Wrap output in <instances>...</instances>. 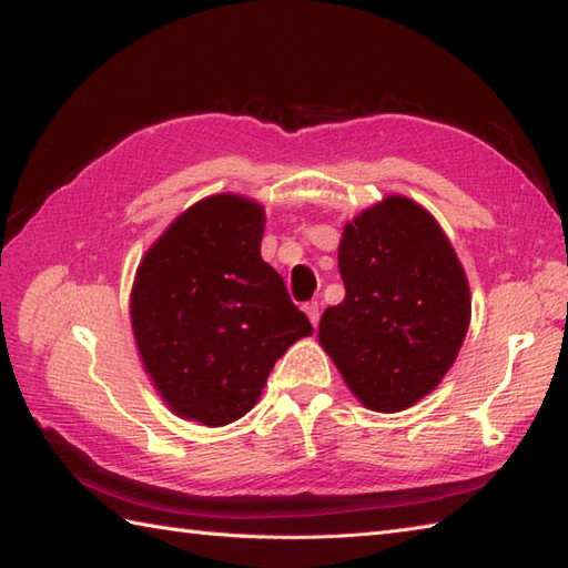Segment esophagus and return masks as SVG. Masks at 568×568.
<instances>
[{
	"label": "esophagus",
	"instance_id": "1",
	"mask_svg": "<svg viewBox=\"0 0 568 568\" xmlns=\"http://www.w3.org/2000/svg\"><path fill=\"white\" fill-rule=\"evenodd\" d=\"M305 312H307V317L312 322V327H317V324H320V303H307Z\"/></svg>",
	"mask_w": 568,
	"mask_h": 568
}]
</instances>
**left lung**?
Segmentation results:
<instances>
[{
    "label": "left lung",
    "instance_id": "8db88e82",
    "mask_svg": "<svg viewBox=\"0 0 568 568\" xmlns=\"http://www.w3.org/2000/svg\"><path fill=\"white\" fill-rule=\"evenodd\" d=\"M342 305L320 320V344L361 403L397 413L437 388L458 356L470 293L437 220L388 195L346 222L339 244Z\"/></svg>",
    "mask_w": 568,
    "mask_h": 568
}]
</instances>
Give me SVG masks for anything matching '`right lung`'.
<instances>
[{
    "label": "right lung",
    "instance_id": "right-lung-1",
    "mask_svg": "<svg viewBox=\"0 0 568 568\" xmlns=\"http://www.w3.org/2000/svg\"><path fill=\"white\" fill-rule=\"evenodd\" d=\"M265 212L222 192L155 239L131 287L141 364L178 417L224 427L256 405L275 361L312 324L261 258Z\"/></svg>",
    "mask_w": 568,
    "mask_h": 568
}]
</instances>
